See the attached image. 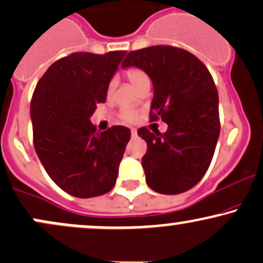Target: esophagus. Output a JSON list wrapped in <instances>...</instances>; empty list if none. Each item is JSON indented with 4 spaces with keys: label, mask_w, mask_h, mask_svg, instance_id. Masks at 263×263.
Returning <instances> with one entry per match:
<instances>
[{
    "label": "esophagus",
    "mask_w": 263,
    "mask_h": 263,
    "mask_svg": "<svg viewBox=\"0 0 263 263\" xmlns=\"http://www.w3.org/2000/svg\"><path fill=\"white\" fill-rule=\"evenodd\" d=\"M131 135H132V137H136V136H137V129L132 128L131 129Z\"/></svg>",
    "instance_id": "obj_1"
}]
</instances>
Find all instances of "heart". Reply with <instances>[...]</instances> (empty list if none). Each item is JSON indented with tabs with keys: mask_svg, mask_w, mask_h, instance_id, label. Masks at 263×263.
Instances as JSON below:
<instances>
[{
	"mask_svg": "<svg viewBox=\"0 0 263 263\" xmlns=\"http://www.w3.org/2000/svg\"><path fill=\"white\" fill-rule=\"evenodd\" d=\"M126 75H127L128 80L131 81V84L135 87H137L138 85H140L142 81L148 79L146 73H144L143 70H141V69H138V68H129L128 70L126 71ZM114 87H115V80H111L110 84H108V86H107V93H108V95L112 92ZM121 116H122V119L125 120V121H127V122L135 121V119H136V115H135L134 111H129V110L123 111Z\"/></svg>",
	"mask_w": 263,
	"mask_h": 263,
	"instance_id": "obj_1",
	"label": "heart"
}]
</instances>
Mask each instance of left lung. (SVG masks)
I'll return each instance as SVG.
<instances>
[{
    "instance_id": "8db88e82",
    "label": "left lung",
    "mask_w": 263,
    "mask_h": 263,
    "mask_svg": "<svg viewBox=\"0 0 263 263\" xmlns=\"http://www.w3.org/2000/svg\"><path fill=\"white\" fill-rule=\"evenodd\" d=\"M140 68L151 78V119L168 125L164 134L137 131L147 142L142 167L151 189L180 194L209 168L220 134L219 95L208 68L180 48L153 45L129 52L122 68Z\"/></svg>"
}]
</instances>
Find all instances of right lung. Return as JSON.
<instances>
[{
  "instance_id": "1",
  "label": "right lung",
  "mask_w": 263,
  "mask_h": 263,
  "mask_svg": "<svg viewBox=\"0 0 263 263\" xmlns=\"http://www.w3.org/2000/svg\"><path fill=\"white\" fill-rule=\"evenodd\" d=\"M126 50L73 53L57 60L37 83L31 101L33 143L48 176L77 198L114 188L131 131L96 132L90 117L106 101L107 86Z\"/></svg>"
}]
</instances>
